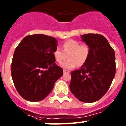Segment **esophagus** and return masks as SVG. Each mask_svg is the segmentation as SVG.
<instances>
[{
	"label": "esophagus",
	"mask_w": 126,
	"mask_h": 126,
	"mask_svg": "<svg viewBox=\"0 0 126 126\" xmlns=\"http://www.w3.org/2000/svg\"><path fill=\"white\" fill-rule=\"evenodd\" d=\"M63 72H64V74H65V73H70L69 71H67V70H65V69L63 70Z\"/></svg>",
	"instance_id": "1"
}]
</instances>
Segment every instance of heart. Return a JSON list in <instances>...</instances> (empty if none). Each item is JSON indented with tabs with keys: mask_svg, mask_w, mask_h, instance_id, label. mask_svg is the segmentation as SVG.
Segmentation results:
<instances>
[{
	"mask_svg": "<svg viewBox=\"0 0 126 126\" xmlns=\"http://www.w3.org/2000/svg\"><path fill=\"white\" fill-rule=\"evenodd\" d=\"M62 49L57 47L53 52V55L57 62H61L66 58L68 59L61 63V66L65 69H71L76 66H81L86 62L90 53L88 45L80 44L75 40H67L62 43Z\"/></svg>",
	"mask_w": 126,
	"mask_h": 126,
	"instance_id": "obj_1",
	"label": "heart"
}]
</instances>
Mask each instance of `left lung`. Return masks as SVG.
I'll list each match as a JSON object with an SVG mask.
<instances>
[{"label":"left lung","instance_id":"obj_1","mask_svg":"<svg viewBox=\"0 0 126 126\" xmlns=\"http://www.w3.org/2000/svg\"><path fill=\"white\" fill-rule=\"evenodd\" d=\"M81 38L90 46V53L79 69L71 72L69 88L79 101L93 103L103 97L114 78L115 52L101 34H86Z\"/></svg>","mask_w":126,"mask_h":126}]
</instances>
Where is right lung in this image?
Returning a JSON list of instances; mask_svg holds the SVG:
<instances>
[{"label":"right lung","instance_id":"obj_1","mask_svg":"<svg viewBox=\"0 0 126 126\" xmlns=\"http://www.w3.org/2000/svg\"><path fill=\"white\" fill-rule=\"evenodd\" d=\"M57 46L55 38L36 34L24 37L16 48L11 76L17 92L26 100H43L63 74L53 55Z\"/></svg>","mask_w":126,"mask_h":126}]
</instances>
